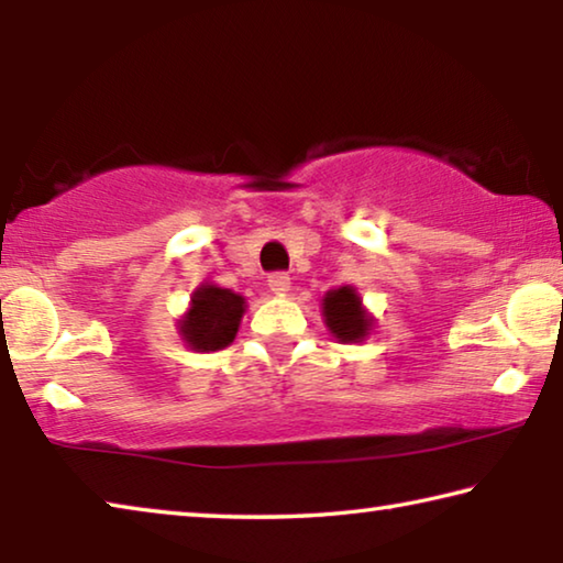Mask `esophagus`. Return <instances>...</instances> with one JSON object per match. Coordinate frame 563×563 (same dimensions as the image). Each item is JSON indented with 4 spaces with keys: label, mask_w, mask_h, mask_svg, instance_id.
I'll list each match as a JSON object with an SVG mask.
<instances>
[{
    "label": "esophagus",
    "mask_w": 563,
    "mask_h": 563,
    "mask_svg": "<svg viewBox=\"0 0 563 563\" xmlns=\"http://www.w3.org/2000/svg\"><path fill=\"white\" fill-rule=\"evenodd\" d=\"M268 288L275 292V295H285L290 290V278L285 273H273L268 278Z\"/></svg>",
    "instance_id": "1"
}]
</instances>
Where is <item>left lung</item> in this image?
Listing matches in <instances>:
<instances>
[{
    "label": "left lung",
    "instance_id": "left-lung-1",
    "mask_svg": "<svg viewBox=\"0 0 563 563\" xmlns=\"http://www.w3.org/2000/svg\"><path fill=\"white\" fill-rule=\"evenodd\" d=\"M322 320L340 342H362L375 325L352 285H342L322 298Z\"/></svg>",
    "mask_w": 563,
    "mask_h": 563
}]
</instances>
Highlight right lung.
Here are the masks:
<instances>
[{
    "instance_id": "1",
    "label": "right lung",
    "mask_w": 563,
    "mask_h": 563,
    "mask_svg": "<svg viewBox=\"0 0 563 563\" xmlns=\"http://www.w3.org/2000/svg\"><path fill=\"white\" fill-rule=\"evenodd\" d=\"M245 312V298L213 283H203L190 295V308L178 320V332L196 352H216L231 345Z\"/></svg>"
}]
</instances>
